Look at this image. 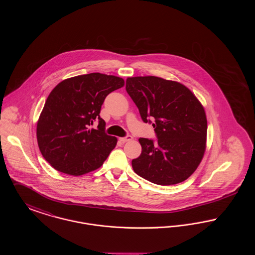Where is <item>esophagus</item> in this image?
<instances>
[{
    "label": "esophagus",
    "instance_id": "obj_1",
    "mask_svg": "<svg viewBox=\"0 0 255 255\" xmlns=\"http://www.w3.org/2000/svg\"><path fill=\"white\" fill-rule=\"evenodd\" d=\"M132 136L131 135H126V136H123V137H121L120 138V140L122 141V142H127V141H130V140H132Z\"/></svg>",
    "mask_w": 255,
    "mask_h": 255
}]
</instances>
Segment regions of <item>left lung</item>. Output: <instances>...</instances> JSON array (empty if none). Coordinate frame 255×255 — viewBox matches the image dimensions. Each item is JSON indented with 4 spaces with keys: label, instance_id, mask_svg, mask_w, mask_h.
Returning <instances> with one entry per match:
<instances>
[{
    "label": "left lung",
    "instance_id": "1",
    "mask_svg": "<svg viewBox=\"0 0 255 255\" xmlns=\"http://www.w3.org/2000/svg\"><path fill=\"white\" fill-rule=\"evenodd\" d=\"M126 91L143 122H154L157 136L156 141L138 139L142 151L132 160L133 171L159 185L185 181L205 154L207 122L204 107L185 86L156 76L129 77Z\"/></svg>",
    "mask_w": 255,
    "mask_h": 255
}]
</instances>
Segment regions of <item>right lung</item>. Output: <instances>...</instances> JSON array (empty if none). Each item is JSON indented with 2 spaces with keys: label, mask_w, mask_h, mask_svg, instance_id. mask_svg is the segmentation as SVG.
Returning a JSON list of instances; mask_svg holds the SVG:
<instances>
[{
  "label": "right lung",
  "mask_w": 255,
  "mask_h": 255,
  "mask_svg": "<svg viewBox=\"0 0 255 255\" xmlns=\"http://www.w3.org/2000/svg\"><path fill=\"white\" fill-rule=\"evenodd\" d=\"M124 80L94 73L63 80L49 94L37 123L41 154L62 173L80 176L99 168L117 145V137L105 133L101 106ZM98 121L97 129L91 128Z\"/></svg>",
  "instance_id": "right-lung-1"
}]
</instances>
